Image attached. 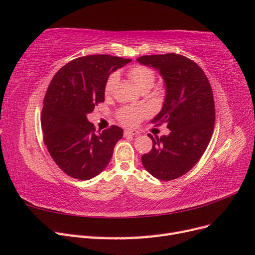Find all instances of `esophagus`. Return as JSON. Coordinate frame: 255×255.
Masks as SVG:
<instances>
[{
  "instance_id": "1",
  "label": "esophagus",
  "mask_w": 255,
  "mask_h": 255,
  "mask_svg": "<svg viewBox=\"0 0 255 255\" xmlns=\"http://www.w3.org/2000/svg\"><path fill=\"white\" fill-rule=\"evenodd\" d=\"M140 133L138 132V130L136 129H132V130H125V135L126 136H137L139 135Z\"/></svg>"
}]
</instances>
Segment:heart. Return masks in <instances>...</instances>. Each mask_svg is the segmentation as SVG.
Segmentation results:
<instances>
[{
  "mask_svg": "<svg viewBox=\"0 0 255 255\" xmlns=\"http://www.w3.org/2000/svg\"><path fill=\"white\" fill-rule=\"evenodd\" d=\"M128 78L134 82L139 90L151 89L155 83L156 76L151 68L146 66H135L129 69ZM118 81V74L112 73L107 79L104 87L105 96H111L115 89L116 84ZM146 112L143 109H136V107H122L117 113V118L121 122V125L126 127H135L140 120L145 117Z\"/></svg>",
  "mask_w": 255,
  "mask_h": 255,
  "instance_id": "heart-1",
  "label": "heart"
}]
</instances>
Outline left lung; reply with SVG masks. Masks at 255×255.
<instances>
[{"label":"left lung","instance_id":"left-lung-1","mask_svg":"<svg viewBox=\"0 0 255 255\" xmlns=\"http://www.w3.org/2000/svg\"><path fill=\"white\" fill-rule=\"evenodd\" d=\"M141 65L155 69L163 76L165 101L153 123H166L170 129L153 141L141 156L145 170L160 181L177 179L194 167L210 143L215 125V103L211 84L195 61L179 54L145 55Z\"/></svg>","mask_w":255,"mask_h":255}]
</instances>
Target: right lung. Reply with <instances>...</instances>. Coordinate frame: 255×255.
Masks as SVG:
<instances>
[{
  "instance_id": "add662e5",
  "label": "right lung",
  "mask_w": 255,
  "mask_h": 255,
  "mask_svg": "<svg viewBox=\"0 0 255 255\" xmlns=\"http://www.w3.org/2000/svg\"><path fill=\"white\" fill-rule=\"evenodd\" d=\"M130 59L111 55L75 58L53 76L43 100V141L56 165L69 176L90 180L109 165L123 129L97 132L87 115L104 102L105 83Z\"/></svg>"
}]
</instances>
